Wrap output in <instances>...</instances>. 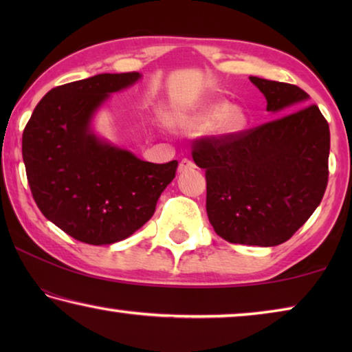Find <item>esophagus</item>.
<instances>
[{"mask_svg":"<svg viewBox=\"0 0 352 352\" xmlns=\"http://www.w3.org/2000/svg\"><path fill=\"white\" fill-rule=\"evenodd\" d=\"M194 168H195V164H194L192 160L183 158L182 162H180V164H178V172H186V170H190V169H194Z\"/></svg>","mask_w":352,"mask_h":352,"instance_id":"34e87169","label":"esophagus"}]
</instances>
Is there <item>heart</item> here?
I'll use <instances>...</instances> for the list:
<instances>
[{"instance_id": "1", "label": "heart", "mask_w": 352, "mask_h": 352, "mask_svg": "<svg viewBox=\"0 0 352 352\" xmlns=\"http://www.w3.org/2000/svg\"><path fill=\"white\" fill-rule=\"evenodd\" d=\"M247 115L241 107H230L226 102H212L201 109L197 115L182 121L180 126L188 132H201L211 127L217 136H233L247 126Z\"/></svg>"}]
</instances>
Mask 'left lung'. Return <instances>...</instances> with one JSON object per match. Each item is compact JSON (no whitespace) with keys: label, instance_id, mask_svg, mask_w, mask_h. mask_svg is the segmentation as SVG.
Segmentation results:
<instances>
[{"label":"left lung","instance_id":"1","mask_svg":"<svg viewBox=\"0 0 352 352\" xmlns=\"http://www.w3.org/2000/svg\"><path fill=\"white\" fill-rule=\"evenodd\" d=\"M250 80L273 113L294 110L309 99L292 83L254 76ZM329 147V124L315 104L233 136L195 140L192 158L205 169L206 212L214 231L242 245L289 241L323 199Z\"/></svg>","mask_w":352,"mask_h":352}]
</instances>
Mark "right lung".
<instances>
[{"instance_id":"add662e5","label":"right lung","mask_w":352,"mask_h":352,"mask_svg":"<svg viewBox=\"0 0 352 352\" xmlns=\"http://www.w3.org/2000/svg\"><path fill=\"white\" fill-rule=\"evenodd\" d=\"M140 73L98 74L52 88L23 132V162L43 216L74 239L110 245L153 216L178 162L155 164L99 140L90 122L110 93Z\"/></svg>"}]
</instances>
